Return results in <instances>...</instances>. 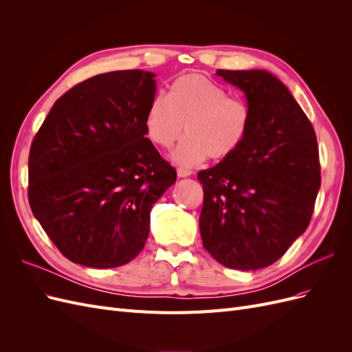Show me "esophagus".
Returning <instances> with one entry per match:
<instances>
[{
    "label": "esophagus",
    "instance_id": "obj_1",
    "mask_svg": "<svg viewBox=\"0 0 352 352\" xmlns=\"http://www.w3.org/2000/svg\"><path fill=\"white\" fill-rule=\"evenodd\" d=\"M190 175H192V172H190V170H188V168H182V167L177 168V176L179 177H188Z\"/></svg>",
    "mask_w": 352,
    "mask_h": 352
}]
</instances>
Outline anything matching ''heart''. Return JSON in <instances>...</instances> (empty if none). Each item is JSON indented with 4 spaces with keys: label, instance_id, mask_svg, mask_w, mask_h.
<instances>
[{
    "label": "heart",
    "instance_id": "obj_1",
    "mask_svg": "<svg viewBox=\"0 0 352 352\" xmlns=\"http://www.w3.org/2000/svg\"><path fill=\"white\" fill-rule=\"evenodd\" d=\"M144 123L148 138L164 150L180 140L185 126L186 138L172 157L192 167L208 157L225 160L235 154L248 136L251 111L211 79L185 74L170 85L167 97L155 95L150 101Z\"/></svg>",
    "mask_w": 352,
    "mask_h": 352
}]
</instances>
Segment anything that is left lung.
<instances>
[{
	"label": "left lung",
	"mask_w": 352,
	"mask_h": 352,
	"mask_svg": "<svg viewBox=\"0 0 352 352\" xmlns=\"http://www.w3.org/2000/svg\"><path fill=\"white\" fill-rule=\"evenodd\" d=\"M247 98L251 124L239 150L201 170L199 232L204 248L229 269L278 261L301 236L320 189L313 124L285 85L265 70H217Z\"/></svg>",
	"instance_id": "1"
}]
</instances>
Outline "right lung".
I'll use <instances>...</instances> for the list:
<instances>
[{
    "label": "right lung",
    "instance_id": "1",
    "mask_svg": "<svg viewBox=\"0 0 352 352\" xmlns=\"http://www.w3.org/2000/svg\"><path fill=\"white\" fill-rule=\"evenodd\" d=\"M155 74L117 70L60 97L29 153V204L70 261L119 267L144 250L150 212L176 170L146 138Z\"/></svg>",
    "mask_w": 352,
    "mask_h": 352
}]
</instances>
